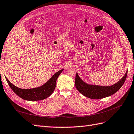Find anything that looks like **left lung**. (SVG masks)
Here are the masks:
<instances>
[{"mask_svg":"<svg viewBox=\"0 0 134 134\" xmlns=\"http://www.w3.org/2000/svg\"><path fill=\"white\" fill-rule=\"evenodd\" d=\"M127 74V72H126L123 78L115 85L103 87L85 83L80 78L77 73L75 78V86L77 90L85 96L92 99H101L110 96L117 92L124 85L126 79Z\"/></svg>","mask_w":134,"mask_h":134,"instance_id":"left-lung-1","label":"left lung"}]
</instances>
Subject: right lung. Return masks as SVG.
<instances>
[{
	"label": "right lung",
	"mask_w": 134,
	"mask_h": 134,
	"mask_svg": "<svg viewBox=\"0 0 134 134\" xmlns=\"http://www.w3.org/2000/svg\"><path fill=\"white\" fill-rule=\"evenodd\" d=\"M63 70H61L55 73L48 81L41 87L32 89L19 88L11 83L7 78L5 79L11 89L20 98L28 101H39L48 97L53 93L56 86V81Z\"/></svg>",
	"instance_id": "right-lung-1"
}]
</instances>
